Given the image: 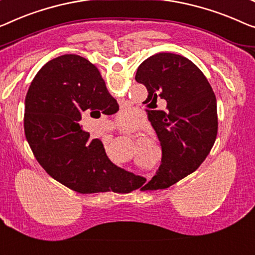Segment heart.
<instances>
[{
	"mask_svg": "<svg viewBox=\"0 0 255 255\" xmlns=\"http://www.w3.org/2000/svg\"><path fill=\"white\" fill-rule=\"evenodd\" d=\"M118 124H119V127L124 130H126L129 127H131L132 125L135 124V117L131 112L129 111H124L118 115L117 117Z\"/></svg>",
	"mask_w": 255,
	"mask_h": 255,
	"instance_id": "1",
	"label": "heart"
}]
</instances>
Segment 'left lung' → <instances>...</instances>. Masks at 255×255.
<instances>
[{"instance_id": "obj_1", "label": "left lung", "mask_w": 255, "mask_h": 255, "mask_svg": "<svg viewBox=\"0 0 255 255\" xmlns=\"http://www.w3.org/2000/svg\"><path fill=\"white\" fill-rule=\"evenodd\" d=\"M135 80L147 89L146 112L162 149L161 165L140 190L166 189L201 165L218 134L216 97L210 82L191 60L160 52L144 60ZM167 102L155 110L156 101Z\"/></svg>"}]
</instances>
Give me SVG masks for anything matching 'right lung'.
Wrapping results in <instances>:
<instances>
[{
    "label": "right lung",
    "mask_w": 255,
    "mask_h": 255,
    "mask_svg": "<svg viewBox=\"0 0 255 255\" xmlns=\"http://www.w3.org/2000/svg\"><path fill=\"white\" fill-rule=\"evenodd\" d=\"M88 110H119L97 67L78 55L51 59L37 72L25 98L24 129L34 157L54 180L79 193L130 192L146 180L108 158L100 138L75 121Z\"/></svg>",
    "instance_id": "add662e5"
}]
</instances>
